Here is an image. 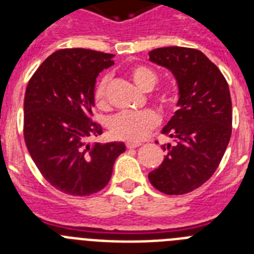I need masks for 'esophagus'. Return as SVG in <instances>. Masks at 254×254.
Returning a JSON list of instances; mask_svg holds the SVG:
<instances>
[{
    "mask_svg": "<svg viewBox=\"0 0 254 254\" xmlns=\"http://www.w3.org/2000/svg\"><path fill=\"white\" fill-rule=\"evenodd\" d=\"M140 145H141V143H138V142H127V143H126L127 149H136V147H138Z\"/></svg>",
    "mask_w": 254,
    "mask_h": 254,
    "instance_id": "obj_1",
    "label": "esophagus"
}]
</instances>
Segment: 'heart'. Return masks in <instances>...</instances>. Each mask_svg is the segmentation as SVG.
I'll return each mask as SVG.
<instances>
[{
	"instance_id": "heart-1",
	"label": "heart",
	"mask_w": 254,
	"mask_h": 254,
	"mask_svg": "<svg viewBox=\"0 0 254 254\" xmlns=\"http://www.w3.org/2000/svg\"><path fill=\"white\" fill-rule=\"evenodd\" d=\"M132 81L143 91H150L158 82V75L151 68L142 64L133 66L129 69ZM108 85L109 78L105 76L99 81L94 93L96 107L102 111H108L111 108V102L108 96ZM158 102L165 109H173L177 102L174 93H161L158 95ZM160 123V116L154 109L136 112V113H120L114 116L109 122V129L113 137L117 140L128 141V142H140L151 133Z\"/></svg>"
}]
</instances>
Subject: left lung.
Segmentation results:
<instances>
[{
  "instance_id": "1",
  "label": "left lung",
  "mask_w": 254,
  "mask_h": 254,
  "mask_svg": "<svg viewBox=\"0 0 254 254\" xmlns=\"http://www.w3.org/2000/svg\"><path fill=\"white\" fill-rule=\"evenodd\" d=\"M149 56L172 71L179 89L178 111L161 131L176 142L161 146L167 155L149 181L165 194H185L211 178L228 147L233 122L229 85L198 49L164 47Z\"/></svg>"
}]
</instances>
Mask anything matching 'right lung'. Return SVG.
<instances>
[{
	"instance_id": "obj_1",
	"label": "right lung",
	"mask_w": 254,
	"mask_h": 254,
	"mask_svg": "<svg viewBox=\"0 0 254 254\" xmlns=\"http://www.w3.org/2000/svg\"><path fill=\"white\" fill-rule=\"evenodd\" d=\"M113 55L84 48L60 49L29 80L24 99V138L49 185L71 196L102 190L123 142L86 143L103 133L91 120L96 77Z\"/></svg>"
}]
</instances>
